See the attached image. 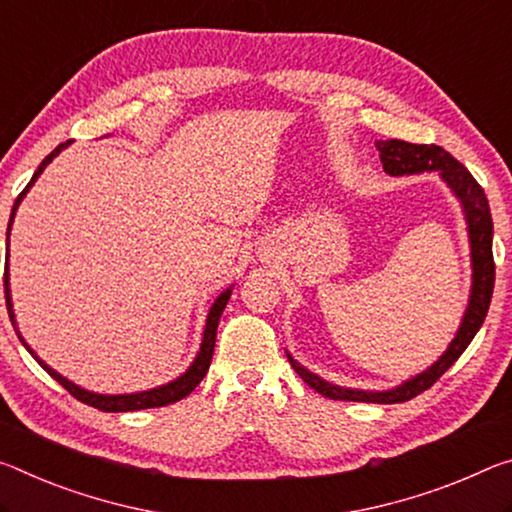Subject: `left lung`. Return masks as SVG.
Returning a JSON list of instances; mask_svg holds the SVG:
<instances>
[{
	"instance_id": "obj_1",
	"label": "left lung",
	"mask_w": 512,
	"mask_h": 512,
	"mask_svg": "<svg viewBox=\"0 0 512 512\" xmlns=\"http://www.w3.org/2000/svg\"><path fill=\"white\" fill-rule=\"evenodd\" d=\"M376 148L383 161V170L387 175H415L424 170H437L446 186L456 193L460 200L462 212H465L467 230H469V246H472V294H469V305L462 316V323L453 337V342L446 348L444 355L435 364H431L419 376L405 380L399 387L385 389V392H369V389H351L332 385L328 380L307 371L305 367L289 358V364L294 367L300 378L307 385L316 389L321 396H328L332 401H362V403H403L415 399L417 394L426 392L428 387L440 380L442 373L456 362L465 348L472 344L478 328L483 326L485 314H488L492 289H494V257H492V214L485 191L481 189L472 173L453 159L449 152L440 145H417L408 141H378Z\"/></svg>"
}]
</instances>
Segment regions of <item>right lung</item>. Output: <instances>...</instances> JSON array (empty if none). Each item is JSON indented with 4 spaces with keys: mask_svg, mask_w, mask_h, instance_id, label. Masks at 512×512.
Returning a JSON list of instances; mask_svg holds the SVG:
<instances>
[{
    "mask_svg": "<svg viewBox=\"0 0 512 512\" xmlns=\"http://www.w3.org/2000/svg\"><path fill=\"white\" fill-rule=\"evenodd\" d=\"M68 145H70V141L61 143L59 148H56V150H52L50 154H47V157L43 159V164H40V166H38V170L34 173V177H31V182H29L27 186H24V191L20 193L18 200H15L13 212H11V218H8L6 241H8V234H11L13 218H15V212H18V207H20L22 198L27 196V191L31 189V186H34V182L38 180V175L43 173L45 166L50 164V161H52V159L56 157V154H59L63 148H68ZM4 294H6V310H8V316H11V323H13L15 332H18V337H20L22 346L27 348V351H29L31 355H34L36 362H38L40 367H43L47 373H50V376L56 380V383L66 387L68 392H70L72 396H75L77 401L86 403V405H93V408L102 410V412H132V410H148V408H161V405H170V403H175V401L184 399V396H189V394L193 392V389H196V387L200 385V380L205 378V373H207V369H209V364H212L214 344H216V328H218V321H221V314H223V310H225L227 300H230V296H232V287H230V289H225L223 294L214 300L212 310H209V314H207L205 332H202V344H200V351H198L196 360H193L191 367L186 369L180 378H175L173 383H168V385H161V387L148 389V392H136V394H111V396H109V394H95V392H88V389H81L79 385L70 383L68 378H63V376H61V373H56L52 367H47V364H45L43 360H40L34 351H31L29 344L24 342V337L20 335L18 326H15V314H13V303H11V287H8V257H6V266H4Z\"/></svg>",
    "mask_w": 512,
    "mask_h": 512,
    "instance_id": "1",
    "label": "right lung"
}]
</instances>
